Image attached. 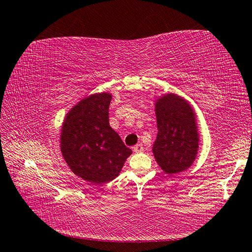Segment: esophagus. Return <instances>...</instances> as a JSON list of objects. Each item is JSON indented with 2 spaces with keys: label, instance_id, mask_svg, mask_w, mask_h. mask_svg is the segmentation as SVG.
<instances>
[{
  "label": "esophagus",
  "instance_id": "obj_1",
  "mask_svg": "<svg viewBox=\"0 0 252 252\" xmlns=\"http://www.w3.org/2000/svg\"><path fill=\"white\" fill-rule=\"evenodd\" d=\"M143 150H144V148H143V145H142V144H136V145L133 146V151L135 153L143 152Z\"/></svg>",
  "mask_w": 252,
  "mask_h": 252
}]
</instances>
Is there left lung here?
<instances>
[{
	"instance_id": "8db88e82",
	"label": "left lung",
	"mask_w": 252,
	"mask_h": 252,
	"mask_svg": "<svg viewBox=\"0 0 252 252\" xmlns=\"http://www.w3.org/2000/svg\"><path fill=\"white\" fill-rule=\"evenodd\" d=\"M158 136L153 155L158 166L168 175L193 165L199 149L197 117L185 98L168 93L155 100Z\"/></svg>"
}]
</instances>
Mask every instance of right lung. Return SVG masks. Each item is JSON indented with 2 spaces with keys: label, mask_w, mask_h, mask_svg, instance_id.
Returning a JSON list of instances; mask_svg holds the SVG:
<instances>
[{
  "label": "right lung",
  "mask_w": 252,
  "mask_h": 252,
  "mask_svg": "<svg viewBox=\"0 0 252 252\" xmlns=\"http://www.w3.org/2000/svg\"><path fill=\"white\" fill-rule=\"evenodd\" d=\"M110 93L93 94L76 103L63 122L61 151L75 175L103 184L120 174L132 154L109 125Z\"/></svg>",
  "instance_id": "right-lung-1"
}]
</instances>
